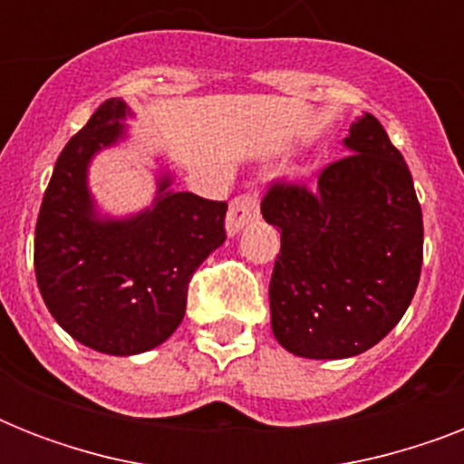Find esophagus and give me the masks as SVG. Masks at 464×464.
<instances>
[{"label":"esophagus","instance_id":"esophagus-1","mask_svg":"<svg viewBox=\"0 0 464 464\" xmlns=\"http://www.w3.org/2000/svg\"><path fill=\"white\" fill-rule=\"evenodd\" d=\"M260 214V192L257 189H247L243 195H238L228 207V217H226V228L231 236L243 228L247 221H253Z\"/></svg>","mask_w":464,"mask_h":464}]
</instances>
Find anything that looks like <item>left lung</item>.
I'll list each match as a JSON object with an SVG mask.
<instances>
[{
  "label": "left lung",
  "instance_id": "8db88e82",
  "mask_svg": "<svg viewBox=\"0 0 464 464\" xmlns=\"http://www.w3.org/2000/svg\"><path fill=\"white\" fill-rule=\"evenodd\" d=\"M313 188L276 180L262 217L282 231L269 282L276 342L305 359H346L388 334L419 286L424 218L402 154L373 115L344 137Z\"/></svg>",
  "mask_w": 464,
  "mask_h": 464
}]
</instances>
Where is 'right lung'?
I'll list each match as a JSON object with an SVG mask.
<instances>
[{
  "instance_id": "add662e5",
  "label": "right lung",
  "mask_w": 464,
  "mask_h": 464,
  "mask_svg": "<svg viewBox=\"0 0 464 464\" xmlns=\"http://www.w3.org/2000/svg\"><path fill=\"white\" fill-rule=\"evenodd\" d=\"M127 105L111 98L62 149L35 224V279L47 310L82 344L132 356L182 323L197 267L226 240V202L159 180L151 209L98 221L86 166L122 137Z\"/></svg>"
}]
</instances>
